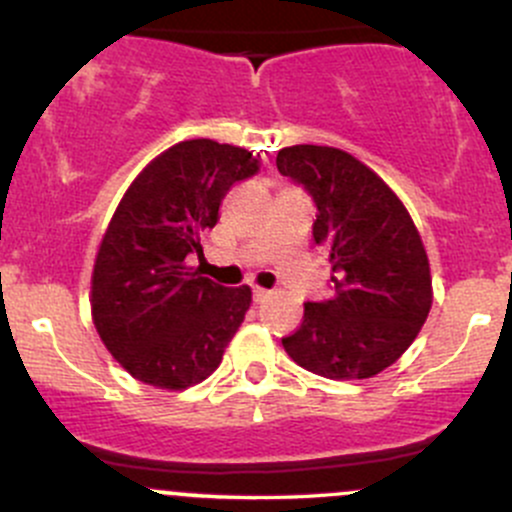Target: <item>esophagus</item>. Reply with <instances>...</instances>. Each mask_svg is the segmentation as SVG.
Returning <instances> with one entry per match:
<instances>
[{
	"label": "esophagus",
	"mask_w": 512,
	"mask_h": 512,
	"mask_svg": "<svg viewBox=\"0 0 512 512\" xmlns=\"http://www.w3.org/2000/svg\"><path fill=\"white\" fill-rule=\"evenodd\" d=\"M267 297H270V289H262V287H255V289H252V299H255L257 304L265 302Z\"/></svg>",
	"instance_id": "34e87169"
}]
</instances>
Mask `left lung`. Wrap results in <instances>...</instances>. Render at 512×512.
I'll list each match as a JSON object with an SVG mask.
<instances>
[{
	"label": "left lung",
	"mask_w": 512,
	"mask_h": 512,
	"mask_svg": "<svg viewBox=\"0 0 512 512\" xmlns=\"http://www.w3.org/2000/svg\"><path fill=\"white\" fill-rule=\"evenodd\" d=\"M277 170L312 198L314 245L329 252L334 272L329 299L304 304L282 347L324 379H369L409 349L431 309L414 220L374 170L339 148H282Z\"/></svg>",
	"instance_id": "left-lung-1"
}]
</instances>
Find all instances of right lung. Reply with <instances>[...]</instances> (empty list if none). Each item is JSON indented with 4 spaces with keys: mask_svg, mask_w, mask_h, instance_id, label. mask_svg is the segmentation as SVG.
Instances as JSON below:
<instances>
[{
    "mask_svg": "<svg viewBox=\"0 0 512 512\" xmlns=\"http://www.w3.org/2000/svg\"><path fill=\"white\" fill-rule=\"evenodd\" d=\"M260 160L210 138L175 143L128 188L98 247L91 312L106 349L143 384L188 389L223 361L250 309V287H223L188 267L203 257L227 190Z\"/></svg>",
    "mask_w": 512,
    "mask_h": 512,
    "instance_id": "right-lung-1",
    "label": "right lung"
}]
</instances>
